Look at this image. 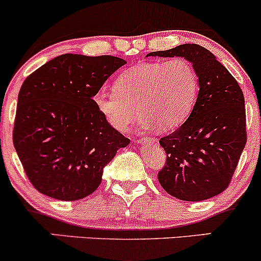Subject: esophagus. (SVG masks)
I'll return each instance as SVG.
<instances>
[{"label":"esophagus","mask_w":261,"mask_h":261,"mask_svg":"<svg viewBox=\"0 0 261 261\" xmlns=\"http://www.w3.org/2000/svg\"><path fill=\"white\" fill-rule=\"evenodd\" d=\"M137 142L139 144H143V146H148V144H154L157 139L153 138V137H146V138H139Z\"/></svg>","instance_id":"obj_1"}]
</instances>
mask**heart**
Listing matches in <instances>:
<instances>
[{
    "label": "heart",
    "instance_id": "1",
    "mask_svg": "<svg viewBox=\"0 0 261 261\" xmlns=\"http://www.w3.org/2000/svg\"><path fill=\"white\" fill-rule=\"evenodd\" d=\"M198 76L185 58L167 61H143L118 76L115 89H100L93 96L104 119L124 132L137 118L139 107L143 127L171 132L181 127L195 108Z\"/></svg>",
    "mask_w": 261,
    "mask_h": 261
}]
</instances>
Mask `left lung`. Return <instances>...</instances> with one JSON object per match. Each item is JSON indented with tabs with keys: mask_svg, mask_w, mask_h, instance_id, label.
<instances>
[{
	"mask_svg": "<svg viewBox=\"0 0 261 261\" xmlns=\"http://www.w3.org/2000/svg\"><path fill=\"white\" fill-rule=\"evenodd\" d=\"M147 56L189 60L198 76L197 100L186 122L160 139L167 153L158 181L184 201H203L227 189L246 144L245 100L240 85L215 55L197 44Z\"/></svg>",
	"mask_w": 261,
	"mask_h": 261,
	"instance_id": "left-lung-1",
	"label": "left lung"
}]
</instances>
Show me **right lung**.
I'll return each instance as SVG.
<instances>
[{
    "label": "right lung",
    "mask_w": 261,
    "mask_h": 261,
    "mask_svg": "<svg viewBox=\"0 0 261 261\" xmlns=\"http://www.w3.org/2000/svg\"><path fill=\"white\" fill-rule=\"evenodd\" d=\"M125 60L64 54L29 75L17 99L13 146L39 192L76 201L99 187L103 170L129 139L112 127L93 96Z\"/></svg>",
    "instance_id": "obj_1"
}]
</instances>
